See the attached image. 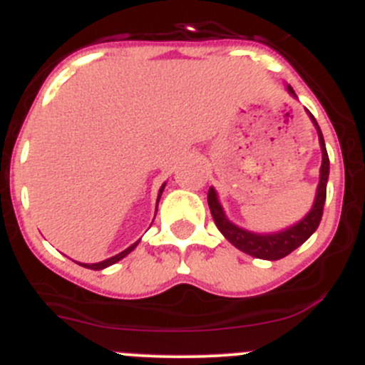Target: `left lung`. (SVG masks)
I'll list each match as a JSON object with an SVG mask.
<instances>
[{"instance_id": "1", "label": "left lung", "mask_w": 365, "mask_h": 365, "mask_svg": "<svg viewBox=\"0 0 365 365\" xmlns=\"http://www.w3.org/2000/svg\"><path fill=\"white\" fill-rule=\"evenodd\" d=\"M287 93L292 98H298L296 93L292 91L291 85H287ZM310 121L314 123L317 130V137H319V146L321 153H323V160H321V169H319V183H317L316 190V200H314L312 208L309 210V214L303 219H299L298 222H294L289 228L280 230V232H271V233H257L250 232L246 228H240L235 222L230 221L226 217L225 210H222V205L219 203V196L215 192L214 187H210L208 190V207H210L212 217H214L215 226L219 228V232L237 247L242 253L251 255L255 258H262V260H280V258L287 257L289 253L296 250V247L302 246L310 235L317 230L319 226L321 217H323V207L324 201H327V183H328V175H330V160H328L327 146H324L323 133H321L319 125L314 119V115L310 114Z\"/></svg>"}]
</instances>
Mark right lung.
<instances>
[{"instance_id": "add662e5", "label": "right lung", "mask_w": 365, "mask_h": 365, "mask_svg": "<svg viewBox=\"0 0 365 365\" xmlns=\"http://www.w3.org/2000/svg\"><path fill=\"white\" fill-rule=\"evenodd\" d=\"M164 189H165V183H162L160 190H158L157 207H158V201H160V196H162V192H164ZM137 244H139V240H137V242H133L132 246H130V247H126L125 251H121V253H118V255H114V257L107 258V260L96 262V264H80V265H83V267H87V269H94V271H101V269H105V267H108V265L115 264V262H119V260H121V258H125L126 255H128V253H132V251L135 250V247H137Z\"/></svg>"}]
</instances>
